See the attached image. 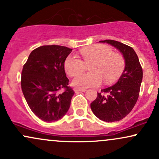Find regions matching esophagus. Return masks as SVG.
I'll list each match as a JSON object with an SVG mask.
<instances>
[{
    "label": "esophagus",
    "instance_id": "obj_1",
    "mask_svg": "<svg viewBox=\"0 0 159 159\" xmlns=\"http://www.w3.org/2000/svg\"><path fill=\"white\" fill-rule=\"evenodd\" d=\"M74 90L75 91L76 93H77V92H79V91H82V92H85V91L87 90H86V89H83V88L81 89V88H77V87H75Z\"/></svg>",
    "mask_w": 159,
    "mask_h": 159
}]
</instances>
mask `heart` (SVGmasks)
Wrapping results in <instances>:
<instances>
[{
  "label": "heart",
  "mask_w": 159,
  "mask_h": 159,
  "mask_svg": "<svg viewBox=\"0 0 159 159\" xmlns=\"http://www.w3.org/2000/svg\"><path fill=\"white\" fill-rule=\"evenodd\" d=\"M80 53L83 61L71 54L64 62L66 72L71 77L82 71L85 64H91L90 73L78 74L72 81V84L78 88L97 87L102 79L105 84H113L123 73L125 67L123 57L114 53L113 49L107 45H94L82 49Z\"/></svg>",
  "instance_id": "obj_1"
}]
</instances>
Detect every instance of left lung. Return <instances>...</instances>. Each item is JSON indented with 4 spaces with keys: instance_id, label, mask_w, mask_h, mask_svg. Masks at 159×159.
I'll use <instances>...</instances> for the list:
<instances>
[{
    "instance_id": "8db88e82",
    "label": "left lung",
    "mask_w": 159,
    "mask_h": 159,
    "mask_svg": "<svg viewBox=\"0 0 159 159\" xmlns=\"http://www.w3.org/2000/svg\"><path fill=\"white\" fill-rule=\"evenodd\" d=\"M100 43H107L120 50L125 61L119 81L98 93L97 97L90 104L91 110L98 119L112 123L123 119L135 105L140 93L143 69L132 47L111 39Z\"/></svg>"
}]
</instances>
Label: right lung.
<instances>
[{"instance_id":"1","label":"right lung","mask_w":159,"mask_h":159,"mask_svg":"<svg viewBox=\"0 0 159 159\" xmlns=\"http://www.w3.org/2000/svg\"><path fill=\"white\" fill-rule=\"evenodd\" d=\"M72 49L57 45L34 49L21 71V90L32 112L47 123L61 119L75 93L69 86L64 62Z\"/></svg>"}]
</instances>
